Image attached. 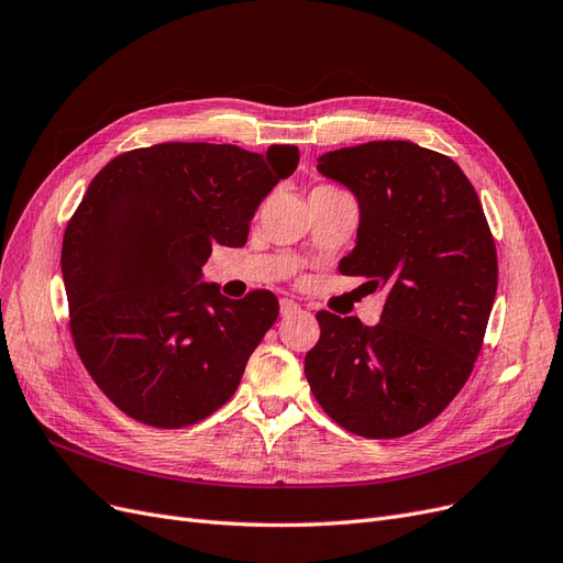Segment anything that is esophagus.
I'll list each match as a JSON object with an SVG mask.
<instances>
[{"label": "esophagus", "mask_w": 563, "mask_h": 563, "mask_svg": "<svg viewBox=\"0 0 563 563\" xmlns=\"http://www.w3.org/2000/svg\"><path fill=\"white\" fill-rule=\"evenodd\" d=\"M279 309H282V317H294V313L300 311V305L296 300H282Z\"/></svg>", "instance_id": "obj_1"}]
</instances>
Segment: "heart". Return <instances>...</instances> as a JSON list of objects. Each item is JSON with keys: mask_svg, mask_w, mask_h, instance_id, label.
Returning <instances> with one entry per match:
<instances>
[{"mask_svg": "<svg viewBox=\"0 0 563 563\" xmlns=\"http://www.w3.org/2000/svg\"><path fill=\"white\" fill-rule=\"evenodd\" d=\"M313 191H336V189H330V187H319V189H313ZM311 191V194H313Z\"/></svg>", "mask_w": 563, "mask_h": 563, "instance_id": "1", "label": "heart"}]
</instances>
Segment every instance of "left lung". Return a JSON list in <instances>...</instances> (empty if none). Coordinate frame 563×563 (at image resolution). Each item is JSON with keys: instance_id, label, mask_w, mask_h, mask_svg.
<instances>
[{"instance_id": "1", "label": "left lung", "mask_w": 563, "mask_h": 563, "mask_svg": "<svg viewBox=\"0 0 563 563\" xmlns=\"http://www.w3.org/2000/svg\"><path fill=\"white\" fill-rule=\"evenodd\" d=\"M317 170L357 200L344 275L386 290L376 328L319 311L305 374L344 430L395 439L434 420L474 367L497 296V250L476 189L448 156L374 141L319 156Z\"/></svg>"}]
</instances>
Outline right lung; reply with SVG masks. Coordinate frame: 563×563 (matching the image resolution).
Here are the masks:
<instances>
[{
  "label": "right lung",
  "mask_w": 563,
  "mask_h": 563,
  "mask_svg": "<svg viewBox=\"0 0 563 563\" xmlns=\"http://www.w3.org/2000/svg\"><path fill=\"white\" fill-rule=\"evenodd\" d=\"M300 162L296 145L162 143L120 154L89 183L62 244L78 355L120 411L187 427L227 404L279 313L203 282L212 244L242 246L261 200Z\"/></svg>",
  "instance_id": "obj_1"
}]
</instances>
